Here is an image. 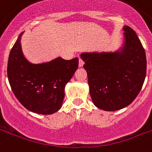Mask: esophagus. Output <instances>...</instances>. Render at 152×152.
<instances>
[{"instance_id":"obj_1","label":"esophagus","mask_w":152,"mask_h":152,"mask_svg":"<svg viewBox=\"0 0 152 152\" xmlns=\"http://www.w3.org/2000/svg\"><path fill=\"white\" fill-rule=\"evenodd\" d=\"M84 64H85V63H84V61H83V60H82V59L80 58V59H79V67H83Z\"/></svg>"}]
</instances>
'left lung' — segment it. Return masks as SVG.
Returning a JSON list of instances; mask_svg holds the SVG:
<instances>
[{
  "mask_svg": "<svg viewBox=\"0 0 152 152\" xmlns=\"http://www.w3.org/2000/svg\"><path fill=\"white\" fill-rule=\"evenodd\" d=\"M122 30L123 42L117 50L80 54L92 101L104 111L118 110L131 104L146 77L147 59L142 43L130 26H124Z\"/></svg>",
  "mask_w": 152,
  "mask_h": 152,
  "instance_id": "left-lung-1",
  "label": "left lung"
}]
</instances>
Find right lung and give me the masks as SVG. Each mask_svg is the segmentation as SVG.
<instances>
[{
    "instance_id": "right-lung-1",
    "label": "right lung",
    "mask_w": 152,
    "mask_h": 152,
    "mask_svg": "<svg viewBox=\"0 0 152 152\" xmlns=\"http://www.w3.org/2000/svg\"><path fill=\"white\" fill-rule=\"evenodd\" d=\"M20 34L10 51L8 79L12 91L28 110L52 114L60 110L64 88L78 67V58L65 60L57 57L50 61L33 64L25 57Z\"/></svg>"
}]
</instances>
